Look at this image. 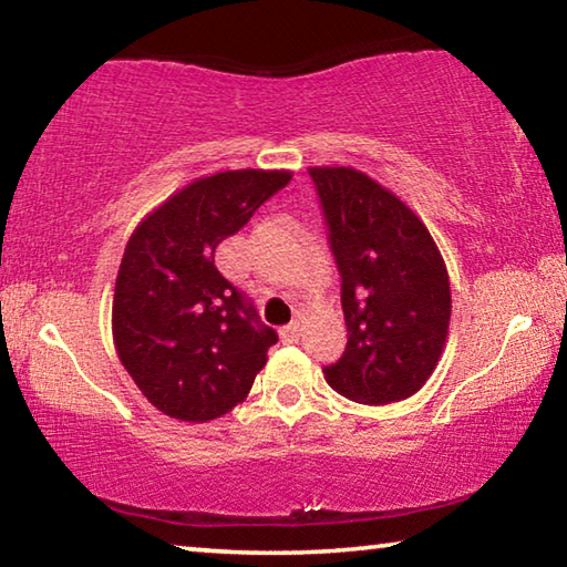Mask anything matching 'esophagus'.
<instances>
[{"label":"esophagus","instance_id":"esophagus-1","mask_svg":"<svg viewBox=\"0 0 567 567\" xmlns=\"http://www.w3.org/2000/svg\"><path fill=\"white\" fill-rule=\"evenodd\" d=\"M300 334H302V324H300V322H290V324H287V328L282 330V338H285L287 342L300 340Z\"/></svg>","mask_w":567,"mask_h":567}]
</instances>
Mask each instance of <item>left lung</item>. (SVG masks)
<instances>
[{"instance_id":"obj_1","label":"left lung","mask_w":567,"mask_h":567,"mask_svg":"<svg viewBox=\"0 0 567 567\" xmlns=\"http://www.w3.org/2000/svg\"><path fill=\"white\" fill-rule=\"evenodd\" d=\"M342 277L348 344L328 385L360 405H390L425 385L443 358L450 280L425 223L354 167H310Z\"/></svg>"}]
</instances>
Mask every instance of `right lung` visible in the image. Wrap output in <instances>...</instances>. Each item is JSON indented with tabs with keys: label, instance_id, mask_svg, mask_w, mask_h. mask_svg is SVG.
<instances>
[{
	"label": "right lung",
	"instance_id": "obj_1",
	"mask_svg": "<svg viewBox=\"0 0 567 567\" xmlns=\"http://www.w3.org/2000/svg\"><path fill=\"white\" fill-rule=\"evenodd\" d=\"M290 179V169L199 177L130 235L114 282L112 340L134 385L165 415L223 417L265 368L277 332L219 275L215 249Z\"/></svg>",
	"mask_w": 567,
	"mask_h": 567
}]
</instances>
